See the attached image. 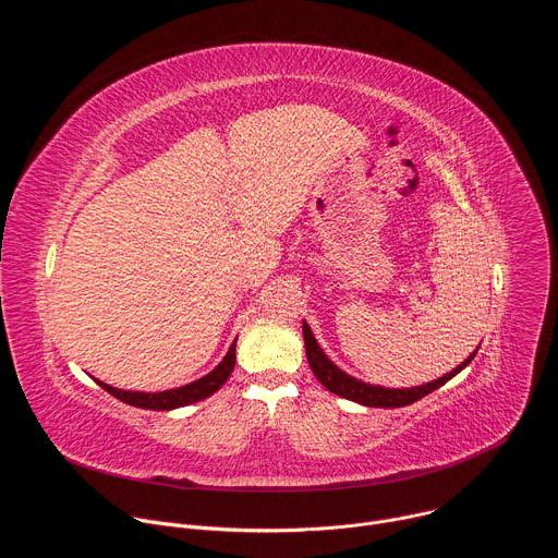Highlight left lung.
Returning <instances> with one entry per match:
<instances>
[{"label":"left lung","instance_id":"obj_1","mask_svg":"<svg viewBox=\"0 0 558 558\" xmlns=\"http://www.w3.org/2000/svg\"><path fill=\"white\" fill-rule=\"evenodd\" d=\"M302 336H304V347H306V360H308V366L313 371V375L320 379V384L340 395V397H347V400H353L357 404H364V407H377V409H400V407H409L417 400H422L424 395L433 392L435 388L444 386L448 379H452L459 371H463L472 357L476 355V351L472 355H468L465 362H461L457 368H452L450 373H446L444 377L435 379V381H428L424 386H415V388H384V386H371L366 381H360L351 375H347L344 371H340L327 355L325 351L320 349V344L315 342L311 329L306 323H302Z\"/></svg>","mask_w":558,"mask_h":558}]
</instances>
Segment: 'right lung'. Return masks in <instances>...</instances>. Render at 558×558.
I'll return each mask as SVG.
<instances>
[{"mask_svg": "<svg viewBox=\"0 0 558 558\" xmlns=\"http://www.w3.org/2000/svg\"><path fill=\"white\" fill-rule=\"evenodd\" d=\"M233 364H235V342L229 347L227 355L211 373H207L205 377H201L187 386H181V388H172V390H163V392H132V390L112 388L99 379H97V384L104 390H108L110 395H114L117 400H121L130 407L147 409V411H172V409H181V407L201 402V400H205V397L214 395L231 375Z\"/></svg>", "mask_w": 558, "mask_h": 558, "instance_id": "add662e5", "label": "right lung"}]
</instances>
